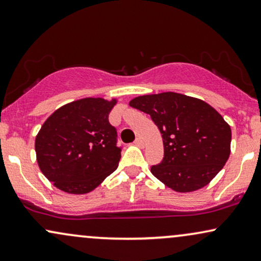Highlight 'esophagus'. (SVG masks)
<instances>
[{
    "mask_svg": "<svg viewBox=\"0 0 261 261\" xmlns=\"http://www.w3.org/2000/svg\"><path fill=\"white\" fill-rule=\"evenodd\" d=\"M134 144H136L137 146H139V147H143L144 146V141H143V139H141L140 137H138L136 140H134Z\"/></svg>",
    "mask_w": 261,
    "mask_h": 261,
    "instance_id": "34e87169",
    "label": "esophagus"
}]
</instances>
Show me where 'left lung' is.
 Listing matches in <instances>:
<instances>
[{"label":"left lung","instance_id":"obj_1","mask_svg":"<svg viewBox=\"0 0 261 261\" xmlns=\"http://www.w3.org/2000/svg\"><path fill=\"white\" fill-rule=\"evenodd\" d=\"M129 105L149 114L162 134L165 156L151 173L166 186L196 191L223 169L230 156L231 128L207 102L166 92L138 96Z\"/></svg>","mask_w":261,"mask_h":261}]
</instances>
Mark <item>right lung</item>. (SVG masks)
I'll use <instances>...</instances> for the list:
<instances>
[{
    "label": "right lung",
    "mask_w": 261,
    "mask_h": 261,
    "mask_svg": "<svg viewBox=\"0 0 261 261\" xmlns=\"http://www.w3.org/2000/svg\"><path fill=\"white\" fill-rule=\"evenodd\" d=\"M115 104V99H80L58 109L42 125L35 140L37 163L56 188L87 194L117 168L122 147L109 122Z\"/></svg>",
    "instance_id": "obj_1"
}]
</instances>
